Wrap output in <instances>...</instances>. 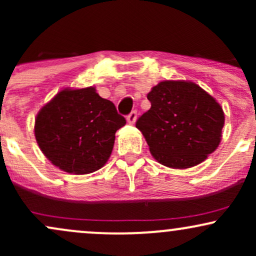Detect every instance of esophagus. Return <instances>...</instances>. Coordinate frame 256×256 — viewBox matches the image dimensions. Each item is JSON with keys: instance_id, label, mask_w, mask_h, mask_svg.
Returning <instances> with one entry per match:
<instances>
[{"instance_id": "1", "label": "esophagus", "mask_w": 256, "mask_h": 256, "mask_svg": "<svg viewBox=\"0 0 256 256\" xmlns=\"http://www.w3.org/2000/svg\"><path fill=\"white\" fill-rule=\"evenodd\" d=\"M126 119H128V122H130V124H134V122H136L137 119V110H132L131 113L126 116Z\"/></svg>"}]
</instances>
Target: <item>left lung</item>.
<instances>
[{"label":"left lung","mask_w":256,"mask_h":256,"mask_svg":"<svg viewBox=\"0 0 256 256\" xmlns=\"http://www.w3.org/2000/svg\"><path fill=\"white\" fill-rule=\"evenodd\" d=\"M146 98L152 107L137 119L136 128L158 162L188 168L216 150L224 126V112L198 85L161 82Z\"/></svg>","instance_id":"obj_1"}]
</instances>
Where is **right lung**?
I'll return each mask as SVG.
<instances>
[{
    "label": "right lung",
    "mask_w": 256,
    "mask_h": 256,
    "mask_svg": "<svg viewBox=\"0 0 256 256\" xmlns=\"http://www.w3.org/2000/svg\"><path fill=\"white\" fill-rule=\"evenodd\" d=\"M125 124L113 102L102 98L95 88L62 90L38 113L34 136L55 166L86 174L107 162L116 132Z\"/></svg>",
    "instance_id": "add662e5"
}]
</instances>
